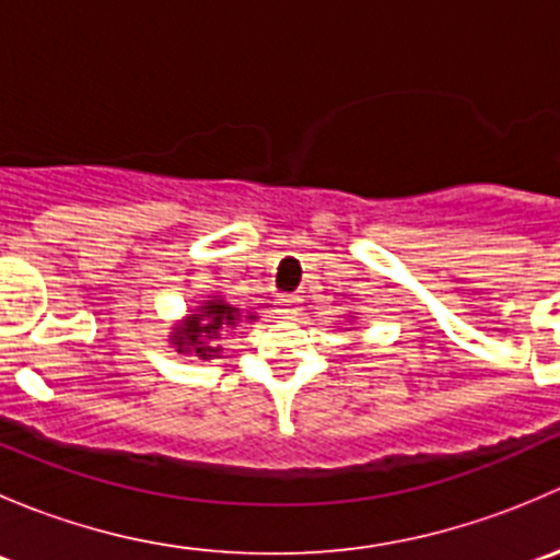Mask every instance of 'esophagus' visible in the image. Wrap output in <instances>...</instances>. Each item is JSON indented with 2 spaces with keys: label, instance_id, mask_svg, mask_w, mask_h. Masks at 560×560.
<instances>
[{
  "label": "esophagus",
  "instance_id": "esophagus-1",
  "mask_svg": "<svg viewBox=\"0 0 560 560\" xmlns=\"http://www.w3.org/2000/svg\"><path fill=\"white\" fill-rule=\"evenodd\" d=\"M298 301H301V298H295V295H287V298H281V306H295ZM284 314H290V308H284Z\"/></svg>",
  "mask_w": 560,
  "mask_h": 560
}]
</instances>
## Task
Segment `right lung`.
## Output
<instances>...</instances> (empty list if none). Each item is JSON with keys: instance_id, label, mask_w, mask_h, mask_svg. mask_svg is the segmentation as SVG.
<instances>
[{"instance_id": "obj_1", "label": "right lung", "mask_w": 560, "mask_h": 560, "mask_svg": "<svg viewBox=\"0 0 560 560\" xmlns=\"http://www.w3.org/2000/svg\"><path fill=\"white\" fill-rule=\"evenodd\" d=\"M202 308H206V312L191 316V319L186 322V327H178V332L173 336V343L178 347V352H197L202 360H208L219 352V330H222L224 325H233L238 312L219 301L206 303Z\"/></svg>"}]
</instances>
